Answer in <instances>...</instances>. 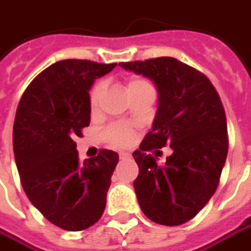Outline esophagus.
Instances as JSON below:
<instances>
[{
	"label": "esophagus",
	"mask_w": 251,
	"mask_h": 251,
	"mask_svg": "<svg viewBox=\"0 0 251 251\" xmlns=\"http://www.w3.org/2000/svg\"><path fill=\"white\" fill-rule=\"evenodd\" d=\"M119 157H121L122 160H125V159H130V153H126V152H122V153H119Z\"/></svg>",
	"instance_id": "obj_1"
}]
</instances>
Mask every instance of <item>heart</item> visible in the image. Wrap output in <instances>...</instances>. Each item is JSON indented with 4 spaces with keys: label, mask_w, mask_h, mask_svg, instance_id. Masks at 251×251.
<instances>
[{
    "label": "heart",
    "mask_w": 251,
    "mask_h": 251,
    "mask_svg": "<svg viewBox=\"0 0 251 251\" xmlns=\"http://www.w3.org/2000/svg\"><path fill=\"white\" fill-rule=\"evenodd\" d=\"M126 91L127 94L130 95L132 92L138 91L140 88H145V86H152L149 82L143 78L139 76H130L126 79ZM103 91H105V83L102 81L95 82L92 85V88L89 89V95H88V100H89V106L92 111H95L96 108L99 106V102L102 99L103 95ZM102 136L105 142H108L111 146L115 148H125L129 146L132 143V140L135 138V130L133 127L127 124L124 122H113L106 126L103 130H102Z\"/></svg>",
    "instance_id": "1"
}]
</instances>
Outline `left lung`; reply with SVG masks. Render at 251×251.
<instances>
[{
  "label": "left lung",
  "instance_id": "8db88e82",
  "mask_svg": "<svg viewBox=\"0 0 251 251\" xmlns=\"http://www.w3.org/2000/svg\"><path fill=\"white\" fill-rule=\"evenodd\" d=\"M119 65L151 78L159 92L152 130L133 152L140 209L159 225H183L214 195L227 157V122L220 96L204 74L176 58ZM166 144L174 153L160 167L147 152Z\"/></svg>",
  "mask_w": 251,
  "mask_h": 251
}]
</instances>
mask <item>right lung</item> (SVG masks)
<instances>
[{
	"label": "right lung",
	"mask_w": 251,
	"mask_h": 251,
	"mask_svg": "<svg viewBox=\"0 0 251 251\" xmlns=\"http://www.w3.org/2000/svg\"><path fill=\"white\" fill-rule=\"evenodd\" d=\"M115 67L55 62L32 79L17 108L12 145L24 192L47 220L68 231L91 227L106 206L119 155L102 149L81 163L74 139L91 122V85Z\"/></svg>",
	"instance_id": "add662e5"
}]
</instances>
